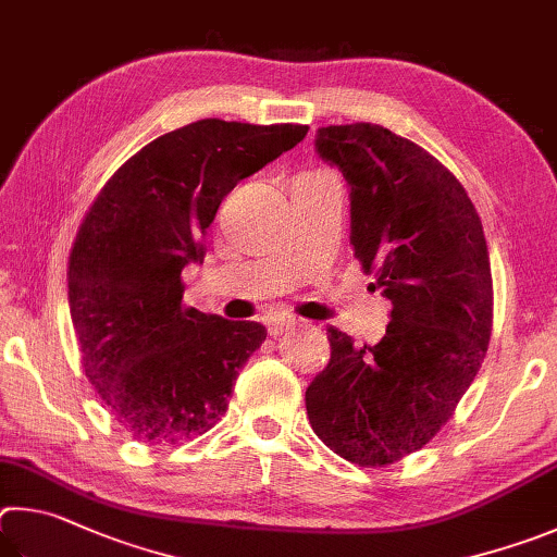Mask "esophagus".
<instances>
[{"label": "esophagus", "instance_id": "1", "mask_svg": "<svg viewBox=\"0 0 557 557\" xmlns=\"http://www.w3.org/2000/svg\"><path fill=\"white\" fill-rule=\"evenodd\" d=\"M294 325H296L294 320H286V318H271V320H267V330H269V335H273V337L288 333V330L294 327Z\"/></svg>", "mask_w": 557, "mask_h": 557}]
</instances>
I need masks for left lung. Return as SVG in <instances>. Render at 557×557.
<instances>
[{
    "instance_id": "8db88e82",
    "label": "left lung",
    "mask_w": 557,
    "mask_h": 557,
    "mask_svg": "<svg viewBox=\"0 0 557 557\" xmlns=\"http://www.w3.org/2000/svg\"><path fill=\"white\" fill-rule=\"evenodd\" d=\"M315 151L349 185V244L392 304L376 345L327 327L330 362L306 388L315 435L359 467L431 441L484 362L492 335L490 251L460 181L379 124L323 126Z\"/></svg>"
}]
</instances>
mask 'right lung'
I'll return each mask as SVG.
<instances>
[{
    "instance_id": "obj_1",
    "label": "right lung",
    "mask_w": 557,
    "mask_h": 557,
    "mask_svg": "<svg viewBox=\"0 0 557 557\" xmlns=\"http://www.w3.org/2000/svg\"><path fill=\"white\" fill-rule=\"evenodd\" d=\"M304 124L200 120L146 144L97 195L67 267L85 376L141 443L208 433L267 339L249 320L183 308L181 273L234 185L304 141Z\"/></svg>"
}]
</instances>
